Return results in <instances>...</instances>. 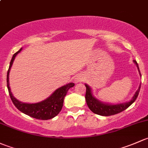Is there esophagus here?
Instances as JSON below:
<instances>
[{"mask_svg":"<svg viewBox=\"0 0 148 148\" xmlns=\"http://www.w3.org/2000/svg\"><path fill=\"white\" fill-rule=\"evenodd\" d=\"M83 77L80 75H77V77H75V80L76 83H79V82H81L82 80H83Z\"/></svg>","mask_w":148,"mask_h":148,"instance_id":"obj_1","label":"esophagus"}]
</instances>
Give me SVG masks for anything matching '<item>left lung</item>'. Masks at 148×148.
I'll return each instance as SVG.
<instances>
[{
    "label": "left lung",
    "mask_w": 148,
    "mask_h": 148,
    "mask_svg": "<svg viewBox=\"0 0 148 148\" xmlns=\"http://www.w3.org/2000/svg\"><path fill=\"white\" fill-rule=\"evenodd\" d=\"M134 62H135V63L138 66V71L140 72L138 63L136 62V60H134ZM85 87H86L85 100H86V103L88 108L95 114L103 115V116H110V115H115V114H118L119 112H123V110L127 109L129 106H130L135 101V100H136L137 97L138 96V94H139L140 89V85L139 88L136 91L133 97H132V99L130 102L118 105H108L98 101L97 99H95V97L92 96L90 88L86 84H85Z\"/></svg>",
    "instance_id": "1"
}]
</instances>
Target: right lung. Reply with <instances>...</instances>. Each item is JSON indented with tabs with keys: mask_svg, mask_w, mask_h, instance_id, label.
<instances>
[{
	"mask_svg": "<svg viewBox=\"0 0 148 148\" xmlns=\"http://www.w3.org/2000/svg\"><path fill=\"white\" fill-rule=\"evenodd\" d=\"M21 51V49H20L13 56L7 73V87L8 89L9 95L11 98L12 102L21 112H23L24 114L28 115L32 118L38 120H49L53 118L56 115H58L59 112L61 111L64 98H65L68 90L73 87L75 84L71 83L64 85L61 88H59L46 100L40 102V103L28 104V103H23L18 101L17 99L15 98L10 91V86H9V73H10V68L13 65V62L15 58L17 56L18 53Z\"/></svg>",
	"mask_w": 148,
	"mask_h": 148,
	"instance_id": "obj_1",
	"label": "right lung"
}]
</instances>
